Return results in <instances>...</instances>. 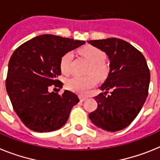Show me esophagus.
Instances as JSON below:
<instances>
[{
	"instance_id": "1",
	"label": "esophagus",
	"mask_w": 160,
	"mask_h": 160,
	"mask_svg": "<svg viewBox=\"0 0 160 160\" xmlns=\"http://www.w3.org/2000/svg\"><path fill=\"white\" fill-rule=\"evenodd\" d=\"M87 99H88V98H87L86 97H84V96H80V101H86Z\"/></svg>"
}]
</instances>
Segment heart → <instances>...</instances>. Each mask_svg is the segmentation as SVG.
<instances>
[{
  "instance_id": "1",
  "label": "heart",
  "mask_w": 160,
  "mask_h": 160,
  "mask_svg": "<svg viewBox=\"0 0 160 160\" xmlns=\"http://www.w3.org/2000/svg\"><path fill=\"white\" fill-rule=\"evenodd\" d=\"M80 54L89 63L88 73H92L99 80L105 79L109 74V65L105 61V54L102 50L92 45H87L80 48ZM73 54L71 51L66 52L60 59V70L63 74H69L72 71V61ZM93 75L87 76H75L68 79L66 82L67 88L77 93L84 94L90 88H93L97 80Z\"/></svg>"
}]
</instances>
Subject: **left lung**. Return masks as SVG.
Instances as JSON below:
<instances>
[{
	"mask_svg": "<svg viewBox=\"0 0 160 160\" xmlns=\"http://www.w3.org/2000/svg\"><path fill=\"white\" fill-rule=\"evenodd\" d=\"M88 42L102 50L109 59V75L100 87L104 92L94 97L97 108L88 116L97 127L118 131L134 120L145 103L151 79L147 61L138 50L122 39Z\"/></svg>",
	"mask_w": 160,
	"mask_h": 160,
	"instance_id": "left-lung-1",
	"label": "left lung"
}]
</instances>
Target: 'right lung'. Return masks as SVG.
Here are the masks:
<instances>
[{"instance_id":"obj_1","label":"right lung","mask_w":160,"mask_h":160,"mask_svg":"<svg viewBox=\"0 0 160 160\" xmlns=\"http://www.w3.org/2000/svg\"><path fill=\"white\" fill-rule=\"evenodd\" d=\"M85 43L52 34H42L26 42L14 51L9 62L5 81L13 108L23 124L36 132L61 128L78 103L77 95L65 90L50 92L51 85L62 88L60 59L66 52Z\"/></svg>"}]
</instances>
